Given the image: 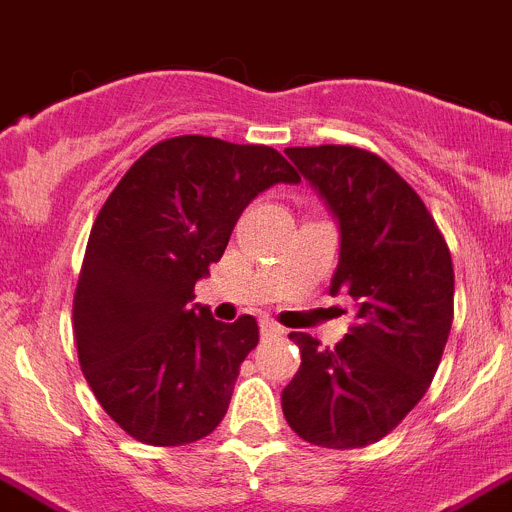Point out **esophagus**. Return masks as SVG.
<instances>
[{"label": "esophagus", "mask_w": 512, "mask_h": 512, "mask_svg": "<svg viewBox=\"0 0 512 512\" xmlns=\"http://www.w3.org/2000/svg\"><path fill=\"white\" fill-rule=\"evenodd\" d=\"M260 333L262 336H280V333H283V328L278 326V323H272V321H262L260 323Z\"/></svg>", "instance_id": "34e87169"}]
</instances>
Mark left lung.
Returning <instances> with one entry per match:
<instances>
[{
	"label": "left lung",
	"instance_id": "8db88e82",
	"mask_svg": "<svg viewBox=\"0 0 512 512\" xmlns=\"http://www.w3.org/2000/svg\"><path fill=\"white\" fill-rule=\"evenodd\" d=\"M338 222L331 295L356 300L358 326L336 348L290 333L300 369L283 414L305 442L356 450L379 442L429 389L452 328L450 247L417 191L353 146L285 148Z\"/></svg>",
	"mask_w": 512,
	"mask_h": 512
}]
</instances>
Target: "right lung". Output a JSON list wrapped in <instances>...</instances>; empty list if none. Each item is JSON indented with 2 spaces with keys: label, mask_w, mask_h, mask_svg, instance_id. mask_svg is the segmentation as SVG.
I'll return each mask as SVG.
<instances>
[{
  "label": "right lung",
  "mask_w": 512,
  "mask_h": 512,
  "mask_svg": "<svg viewBox=\"0 0 512 512\" xmlns=\"http://www.w3.org/2000/svg\"><path fill=\"white\" fill-rule=\"evenodd\" d=\"M300 176L270 146L209 136L156 143L90 229L73 303L80 369L108 417L154 447L197 442L227 414L257 321L191 303L247 204Z\"/></svg>",
  "instance_id": "1"
}]
</instances>
